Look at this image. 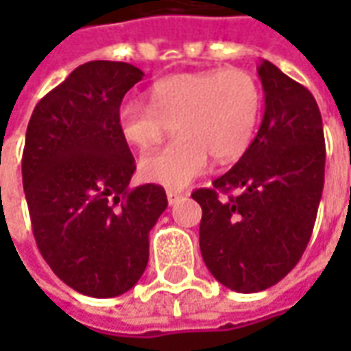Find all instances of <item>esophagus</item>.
I'll list each match as a JSON object with an SVG mask.
<instances>
[{
  "mask_svg": "<svg viewBox=\"0 0 351 351\" xmlns=\"http://www.w3.org/2000/svg\"><path fill=\"white\" fill-rule=\"evenodd\" d=\"M184 197L182 191H176V190H167V201L169 205H175V203H178L180 199Z\"/></svg>",
  "mask_w": 351,
  "mask_h": 351,
  "instance_id": "esophagus-1",
  "label": "esophagus"
}]
</instances>
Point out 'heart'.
I'll return each mask as SVG.
<instances>
[{"mask_svg": "<svg viewBox=\"0 0 351 351\" xmlns=\"http://www.w3.org/2000/svg\"><path fill=\"white\" fill-rule=\"evenodd\" d=\"M150 97L152 105L123 103L118 128L130 145L148 148L175 122L178 137L138 163L145 180L175 190L203 175L210 156L218 163L239 160L261 114V90L243 69L171 75L154 84Z\"/></svg>", "mask_w": 351, "mask_h": 351, "instance_id": "heart-1", "label": "heart"}]
</instances>
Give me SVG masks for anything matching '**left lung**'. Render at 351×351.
I'll return each instance as SVG.
<instances>
[{"label": "left lung", "mask_w": 351, "mask_h": 351, "mask_svg": "<svg viewBox=\"0 0 351 351\" xmlns=\"http://www.w3.org/2000/svg\"><path fill=\"white\" fill-rule=\"evenodd\" d=\"M258 75L265 93L258 135L214 188L191 193L203 208L206 269L239 293L263 291L297 265L324 191V125L314 95L267 60ZM218 191L236 195L220 199Z\"/></svg>", "instance_id": "8db88e82"}]
</instances>
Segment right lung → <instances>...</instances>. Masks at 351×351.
<instances>
[{
	"mask_svg": "<svg viewBox=\"0 0 351 351\" xmlns=\"http://www.w3.org/2000/svg\"><path fill=\"white\" fill-rule=\"evenodd\" d=\"M143 77L123 62L79 65L27 123L22 182L35 243L58 278L88 297H118L137 284L148 233L167 208L161 186L128 188L135 160L118 110Z\"/></svg>",
	"mask_w": 351,
	"mask_h": 351,
	"instance_id": "right-lung-1",
	"label": "right lung"
}]
</instances>
